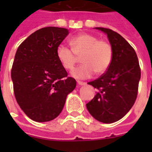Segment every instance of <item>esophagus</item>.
Segmentation results:
<instances>
[{
  "label": "esophagus",
  "mask_w": 152,
  "mask_h": 152,
  "mask_svg": "<svg viewBox=\"0 0 152 152\" xmlns=\"http://www.w3.org/2000/svg\"><path fill=\"white\" fill-rule=\"evenodd\" d=\"M77 84L78 85H84V84H86V83L83 82V81H80V80H77Z\"/></svg>",
  "instance_id": "obj_1"
}]
</instances>
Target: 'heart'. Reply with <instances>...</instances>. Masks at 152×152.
<instances>
[{"instance_id":"heart-1","label":"heart","mask_w":152,"mask_h":152,"mask_svg":"<svg viewBox=\"0 0 152 152\" xmlns=\"http://www.w3.org/2000/svg\"><path fill=\"white\" fill-rule=\"evenodd\" d=\"M72 49L59 45L56 49V56L62 67L72 70L81 57L82 64L75 68L72 75L75 78L87 79L94 72L100 75L110 67L113 56L111 44L104 39L90 33H81L70 40Z\"/></svg>"}]
</instances>
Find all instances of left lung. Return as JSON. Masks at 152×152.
<instances>
[{
	"mask_svg": "<svg viewBox=\"0 0 152 152\" xmlns=\"http://www.w3.org/2000/svg\"><path fill=\"white\" fill-rule=\"evenodd\" d=\"M107 35L113 51L110 67L96 80L88 82L96 95L86 106L93 117L112 123L123 117L135 103L141 69L135 50L121 35L110 29L96 27Z\"/></svg>",
	"mask_w": 152,
	"mask_h": 152,
	"instance_id": "obj_1",
	"label": "left lung"
}]
</instances>
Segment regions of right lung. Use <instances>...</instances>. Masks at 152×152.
I'll use <instances>...</instances> for the list:
<instances>
[{
  "label": "right lung",
  "instance_id": "obj_1",
  "mask_svg": "<svg viewBox=\"0 0 152 152\" xmlns=\"http://www.w3.org/2000/svg\"><path fill=\"white\" fill-rule=\"evenodd\" d=\"M64 28L36 30L20 45L11 69L13 92L26 116L36 122L51 121L64 107L76 80L58 59L57 47L68 36Z\"/></svg>",
  "mask_w": 152,
  "mask_h": 152
}]
</instances>
